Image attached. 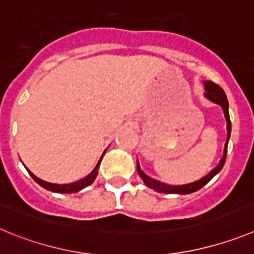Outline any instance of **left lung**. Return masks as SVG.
<instances>
[{
	"label": "left lung",
	"mask_w": 254,
	"mask_h": 254,
	"mask_svg": "<svg viewBox=\"0 0 254 254\" xmlns=\"http://www.w3.org/2000/svg\"><path fill=\"white\" fill-rule=\"evenodd\" d=\"M204 84H205V90H206V92H205V97H206L209 101L219 105V106L223 109L224 116H225V120H227V141H225V145H224L223 158L220 159L218 166H216L214 170L210 171L206 176H204V177L197 180V181H193V182H190V184H184V185L166 184V182L158 181V180H155V178L145 175V173L141 171L140 164H139L138 159H136V171H138L139 176L141 177L144 184L147 185L149 189H153L155 190V191H158V192H162V193H178V195H187V193L195 192V191L200 190L202 186H205V185H206L207 182L214 177V176L218 175V173L221 171V168H223L224 163H225V159H227L228 141H229L230 131H232V123H230V118H229V104H228L227 95H225V92L219 87L218 84H215L211 81H205Z\"/></svg>",
	"instance_id": "left-lung-1"
}]
</instances>
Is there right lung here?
<instances>
[{
	"instance_id": "1",
	"label": "right lung",
	"mask_w": 254,
	"mask_h": 254,
	"mask_svg": "<svg viewBox=\"0 0 254 254\" xmlns=\"http://www.w3.org/2000/svg\"><path fill=\"white\" fill-rule=\"evenodd\" d=\"M107 149L104 150V153H102L101 158L99 159V162H97V164H96V167L92 170V172L90 173V175H87L86 177L81 178V180H78V181H74V182H70V184H53V182H48V181H44V180H42V178L36 177L35 175H34L31 171L27 170V172L30 173L31 177L34 178V181L36 182V184H39L42 187H44L45 190H48V191H52V192H58V193H74V192H78V191H81V190H83L84 187L90 186V185L93 184V181L96 180V177H97V175H99V168H100V164H101V161L102 158H104V154L106 153Z\"/></svg>"
}]
</instances>
